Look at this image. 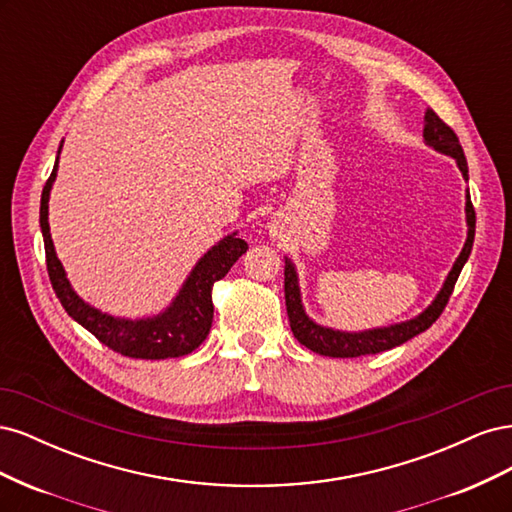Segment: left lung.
I'll return each instance as SVG.
<instances>
[{
    "instance_id": "8db88e82",
    "label": "left lung",
    "mask_w": 512,
    "mask_h": 512,
    "mask_svg": "<svg viewBox=\"0 0 512 512\" xmlns=\"http://www.w3.org/2000/svg\"><path fill=\"white\" fill-rule=\"evenodd\" d=\"M423 138L429 147H433L440 153H446L457 160V166L461 170L463 179L468 181V162L466 156H463V149L457 134L446 126V123L427 108L425 113V128H423ZM466 220H468V239L459 258L455 260V265L448 273L446 282L442 290L438 292V297L433 299V303L425 309L423 314H418L412 320L391 324V327L384 329H371V331H361V333H346V331H333L327 327H320L314 320H309L303 303H301V290H299V277L297 271H294V265L290 258H286V267H284V292H286V312L290 320V329L294 337L299 342L309 348L312 352H318L322 356H333V359H352V356H365V354H378L384 350H391L399 344L408 342L414 335L427 331L433 322L440 318L444 312V307L451 299L453 288L457 277L466 265V260L472 252V243H474V228H476V213L470 200V192L466 194Z\"/></svg>"
}]
</instances>
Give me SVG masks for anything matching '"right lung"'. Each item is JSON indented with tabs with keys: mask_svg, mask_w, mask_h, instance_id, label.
<instances>
[{
	"mask_svg": "<svg viewBox=\"0 0 512 512\" xmlns=\"http://www.w3.org/2000/svg\"><path fill=\"white\" fill-rule=\"evenodd\" d=\"M61 151V145H59ZM59 158V156H57ZM57 177V162L51 177L46 179L40 200V228L44 237L46 271H49L53 290L64 305L70 318L96 335L104 346L132 356V359H173L196 350L205 342L213 322V284L222 280L230 267L245 254L247 243L232 235L224 237L218 245L196 262L190 277L179 290L177 299L162 314L141 320H126L102 314L100 309L85 303L68 282L66 271L55 254L51 230H49V194Z\"/></svg>",
	"mask_w": 512,
	"mask_h": 512,
	"instance_id": "add662e5",
	"label": "right lung"
}]
</instances>
